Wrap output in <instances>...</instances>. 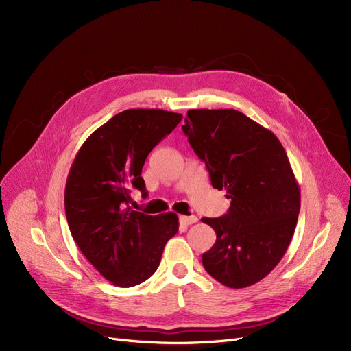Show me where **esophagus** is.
I'll list each match as a JSON object with an SVG mask.
<instances>
[{"mask_svg":"<svg viewBox=\"0 0 351 351\" xmlns=\"http://www.w3.org/2000/svg\"><path fill=\"white\" fill-rule=\"evenodd\" d=\"M179 222L183 226H189V225L197 222V217L195 215H191V216H183L182 215V216H179Z\"/></svg>","mask_w":351,"mask_h":351,"instance_id":"esophagus-1","label":"esophagus"}]
</instances>
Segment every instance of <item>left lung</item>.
Wrapping results in <instances>:
<instances>
[{
    "label": "left lung",
    "instance_id": "left-lung-1",
    "mask_svg": "<svg viewBox=\"0 0 351 351\" xmlns=\"http://www.w3.org/2000/svg\"><path fill=\"white\" fill-rule=\"evenodd\" d=\"M182 129L212 186L230 199L226 215L202 217L216 233L202 263L228 287L252 286L282 261L298 223L300 189L285 147L234 109H191Z\"/></svg>",
    "mask_w": 351,
    "mask_h": 351
}]
</instances>
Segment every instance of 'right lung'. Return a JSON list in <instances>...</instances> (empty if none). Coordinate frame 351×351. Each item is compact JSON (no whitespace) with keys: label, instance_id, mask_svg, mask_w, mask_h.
<instances>
[{"label":"right lung","instance_id":"right-lung-1","mask_svg":"<svg viewBox=\"0 0 351 351\" xmlns=\"http://www.w3.org/2000/svg\"><path fill=\"white\" fill-rule=\"evenodd\" d=\"M182 115L126 109L84 142L68 173L65 213L73 241L106 280L136 286L156 271L166 242L179 229L176 213L156 216L129 208L131 188L146 196L142 166Z\"/></svg>","mask_w":351,"mask_h":351}]
</instances>
